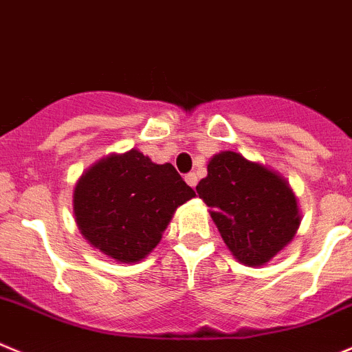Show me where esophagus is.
<instances>
[{"label":"esophagus","mask_w":352,"mask_h":352,"mask_svg":"<svg viewBox=\"0 0 352 352\" xmlns=\"http://www.w3.org/2000/svg\"><path fill=\"white\" fill-rule=\"evenodd\" d=\"M185 182L188 183L190 186H192V188H195V185H197V182H199V179H197V174L195 173H188L185 176Z\"/></svg>","instance_id":"obj_1"}]
</instances>
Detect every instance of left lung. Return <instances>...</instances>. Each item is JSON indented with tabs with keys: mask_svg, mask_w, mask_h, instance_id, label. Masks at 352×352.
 <instances>
[{
	"mask_svg": "<svg viewBox=\"0 0 352 352\" xmlns=\"http://www.w3.org/2000/svg\"><path fill=\"white\" fill-rule=\"evenodd\" d=\"M197 193L210 207L224 243L247 266L267 263L299 228L296 197L285 179L236 152L210 159Z\"/></svg>",
	"mask_w": 352,
	"mask_h": 352,
	"instance_id": "1",
	"label": "left lung"
}]
</instances>
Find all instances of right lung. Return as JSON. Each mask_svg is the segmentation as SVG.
<instances>
[{
    "label": "right lung",
    "mask_w": 352,
    "mask_h": 352,
    "mask_svg": "<svg viewBox=\"0 0 352 352\" xmlns=\"http://www.w3.org/2000/svg\"><path fill=\"white\" fill-rule=\"evenodd\" d=\"M195 197L173 164L138 150L110 155L74 190L76 221L93 247L120 263H138L162 239L174 210Z\"/></svg>",
    "instance_id": "1"
}]
</instances>
